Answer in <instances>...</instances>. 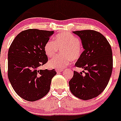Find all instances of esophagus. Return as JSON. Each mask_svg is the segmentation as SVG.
Wrapping results in <instances>:
<instances>
[{
  "label": "esophagus",
  "mask_w": 121,
  "mask_h": 121,
  "mask_svg": "<svg viewBox=\"0 0 121 121\" xmlns=\"http://www.w3.org/2000/svg\"><path fill=\"white\" fill-rule=\"evenodd\" d=\"M63 71L62 69H56V72H60V71Z\"/></svg>",
  "instance_id": "34e87169"
}]
</instances>
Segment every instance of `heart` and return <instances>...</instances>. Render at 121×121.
Instances as JSON below:
<instances>
[{
    "label": "heart",
    "instance_id": "heart-1",
    "mask_svg": "<svg viewBox=\"0 0 121 121\" xmlns=\"http://www.w3.org/2000/svg\"><path fill=\"white\" fill-rule=\"evenodd\" d=\"M58 50H63L62 54L63 56H56L49 60L48 64L51 68H65L72 60L78 59L82 52L80 40L69 33H58L55 37V42L48 40L44 47L45 54L49 58L58 55Z\"/></svg>",
    "mask_w": 121,
    "mask_h": 121
}]
</instances>
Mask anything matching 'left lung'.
<instances>
[{
  "instance_id": "left-lung-1",
  "label": "left lung",
  "mask_w": 121,
  "mask_h": 121,
  "mask_svg": "<svg viewBox=\"0 0 121 121\" xmlns=\"http://www.w3.org/2000/svg\"><path fill=\"white\" fill-rule=\"evenodd\" d=\"M73 32L80 37L84 49L75 66L86 72L74 71L73 77L69 82L70 90L78 98L91 99L104 90L111 77L113 66L111 45L106 37L97 31Z\"/></svg>"
}]
</instances>
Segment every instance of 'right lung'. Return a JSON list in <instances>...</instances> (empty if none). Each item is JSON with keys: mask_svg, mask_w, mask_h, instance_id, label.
Here are the masks:
<instances>
[{"mask_svg": "<svg viewBox=\"0 0 121 121\" xmlns=\"http://www.w3.org/2000/svg\"><path fill=\"white\" fill-rule=\"evenodd\" d=\"M54 31L29 29L19 33L9 48L8 77L14 90L21 98L34 102L50 89L55 69L39 70L48 57L44 47Z\"/></svg>", "mask_w": 121, "mask_h": 121, "instance_id": "1", "label": "right lung"}]
</instances>
